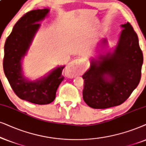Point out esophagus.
Segmentation results:
<instances>
[{
  "instance_id": "34e87169",
  "label": "esophagus",
  "mask_w": 146,
  "mask_h": 146,
  "mask_svg": "<svg viewBox=\"0 0 146 146\" xmlns=\"http://www.w3.org/2000/svg\"><path fill=\"white\" fill-rule=\"evenodd\" d=\"M65 71L68 77H69L70 78H73L77 75L83 74L85 72L83 62L79 58L75 59L67 66Z\"/></svg>"
}]
</instances>
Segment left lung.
Here are the masks:
<instances>
[{
    "instance_id": "obj_1",
    "label": "left lung",
    "mask_w": 146,
    "mask_h": 146,
    "mask_svg": "<svg viewBox=\"0 0 146 146\" xmlns=\"http://www.w3.org/2000/svg\"><path fill=\"white\" fill-rule=\"evenodd\" d=\"M121 27L123 30L113 50L102 51L97 58H91L90 67L82 76L83 100L92 108L119 106L140 81L143 59L138 37L129 23ZM99 45L101 49L108 46L106 38Z\"/></svg>"
}]
</instances>
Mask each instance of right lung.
I'll return each instance as SVG.
<instances>
[{
	"label": "right lung",
	"instance_id": "obj_1",
	"mask_svg": "<svg viewBox=\"0 0 146 146\" xmlns=\"http://www.w3.org/2000/svg\"><path fill=\"white\" fill-rule=\"evenodd\" d=\"M50 10L36 9L23 15L13 27L5 44L3 69L15 94L21 100L38 105L53 102L56 92L64 79L65 66L57 67L46 76L31 81L25 77L22 60L27 55L33 40Z\"/></svg>",
	"mask_w": 146,
	"mask_h": 146
}]
</instances>
